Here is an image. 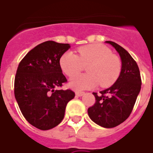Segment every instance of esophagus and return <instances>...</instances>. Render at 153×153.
<instances>
[{
	"label": "esophagus",
	"mask_w": 153,
	"mask_h": 153,
	"mask_svg": "<svg viewBox=\"0 0 153 153\" xmlns=\"http://www.w3.org/2000/svg\"><path fill=\"white\" fill-rule=\"evenodd\" d=\"M75 94H76V96H82L85 94V92H75Z\"/></svg>",
	"instance_id": "1"
}]
</instances>
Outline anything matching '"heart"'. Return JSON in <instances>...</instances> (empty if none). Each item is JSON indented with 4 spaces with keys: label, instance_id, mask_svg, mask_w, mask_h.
<instances>
[{
    "label": "heart",
    "instance_id": "heart-1",
    "mask_svg": "<svg viewBox=\"0 0 153 153\" xmlns=\"http://www.w3.org/2000/svg\"><path fill=\"white\" fill-rule=\"evenodd\" d=\"M79 55L66 51L59 64L66 75L71 77L88 66L86 74H77L70 80L69 86L74 90L90 89L97 86H111L120 76L122 63L112 51L103 44L94 43L78 49Z\"/></svg>",
    "mask_w": 153,
    "mask_h": 153
}]
</instances>
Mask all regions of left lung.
<instances>
[{
	"mask_svg": "<svg viewBox=\"0 0 153 153\" xmlns=\"http://www.w3.org/2000/svg\"><path fill=\"white\" fill-rule=\"evenodd\" d=\"M116 49L122 61V69L116 82L100 93L93 92L96 102L88 109L91 120L103 128L117 126L130 116L141 90L142 79L136 61L129 53L112 41H106Z\"/></svg>",
	"mask_w": 153,
	"mask_h": 153,
	"instance_id": "1",
	"label": "left lung"
}]
</instances>
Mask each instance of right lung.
<instances>
[{"instance_id":"add662e5","label":"right lung","mask_w":153,"mask_h":153,"mask_svg":"<svg viewBox=\"0 0 153 153\" xmlns=\"http://www.w3.org/2000/svg\"><path fill=\"white\" fill-rule=\"evenodd\" d=\"M69 48L68 43L46 41L31 50L18 67L15 99L25 120L40 130L58 125L68 102L75 96L71 89H54L68 82L59 61Z\"/></svg>"}]
</instances>
